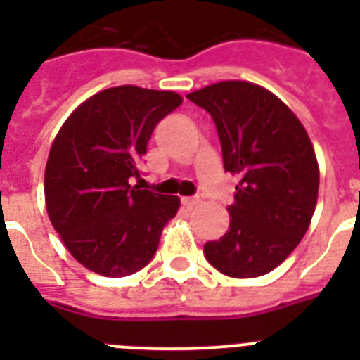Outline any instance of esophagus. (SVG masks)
<instances>
[{
    "mask_svg": "<svg viewBox=\"0 0 360 360\" xmlns=\"http://www.w3.org/2000/svg\"><path fill=\"white\" fill-rule=\"evenodd\" d=\"M200 202H202V200H200L198 196H182V203L186 207H196Z\"/></svg>",
    "mask_w": 360,
    "mask_h": 360,
    "instance_id": "34e87169",
    "label": "esophagus"
}]
</instances>
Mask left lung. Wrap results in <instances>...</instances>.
I'll use <instances>...</instances> for the list:
<instances>
[{"instance_id": "obj_1", "label": "left lung", "mask_w": 360, "mask_h": 360, "mask_svg": "<svg viewBox=\"0 0 360 360\" xmlns=\"http://www.w3.org/2000/svg\"><path fill=\"white\" fill-rule=\"evenodd\" d=\"M187 98L212 117L225 171L240 178L229 231L203 254L231 278L266 274L290 256L316 211L319 165L307 129L252 82H216Z\"/></svg>"}]
</instances>
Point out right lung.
Here are the masks:
<instances>
[{
	"label": "right lung",
	"instance_id": "add662e5",
	"mask_svg": "<svg viewBox=\"0 0 360 360\" xmlns=\"http://www.w3.org/2000/svg\"><path fill=\"white\" fill-rule=\"evenodd\" d=\"M182 104L174 91L117 86L98 91L66 119L44 169L53 229L95 274L122 278L153 259L178 196L129 186L158 122Z\"/></svg>",
	"mask_w": 360,
	"mask_h": 360
}]
</instances>
